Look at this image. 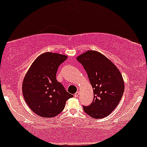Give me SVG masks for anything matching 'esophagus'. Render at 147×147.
Masks as SVG:
<instances>
[{
  "instance_id": "esophagus-1",
  "label": "esophagus",
  "mask_w": 147,
  "mask_h": 147,
  "mask_svg": "<svg viewBox=\"0 0 147 147\" xmlns=\"http://www.w3.org/2000/svg\"><path fill=\"white\" fill-rule=\"evenodd\" d=\"M79 91H77V92L75 94V97H79Z\"/></svg>"
}]
</instances>
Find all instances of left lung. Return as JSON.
<instances>
[{
    "instance_id": "1",
    "label": "left lung",
    "mask_w": 147,
    "mask_h": 147,
    "mask_svg": "<svg viewBox=\"0 0 147 147\" xmlns=\"http://www.w3.org/2000/svg\"><path fill=\"white\" fill-rule=\"evenodd\" d=\"M87 72L93 88L94 98L84 111L97 119L109 115L117 107L124 91L122 76L113 63L102 54L88 50L77 57Z\"/></svg>"
}]
</instances>
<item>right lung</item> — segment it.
<instances>
[{"mask_svg": "<svg viewBox=\"0 0 147 147\" xmlns=\"http://www.w3.org/2000/svg\"><path fill=\"white\" fill-rule=\"evenodd\" d=\"M67 57L50 52L42 54L25 76L22 85L25 101L41 117L57 116L63 110L66 101L73 97L56 79L59 66Z\"/></svg>", "mask_w": 147, "mask_h": 147, "instance_id": "right-lung-1", "label": "right lung"}]
</instances>
